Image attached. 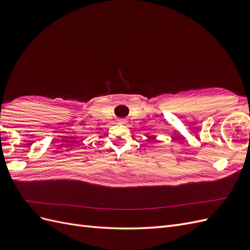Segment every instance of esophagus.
I'll return each instance as SVG.
<instances>
[{
  "label": "esophagus",
  "mask_w": 250,
  "mask_h": 250,
  "mask_svg": "<svg viewBox=\"0 0 250 250\" xmlns=\"http://www.w3.org/2000/svg\"><path fill=\"white\" fill-rule=\"evenodd\" d=\"M119 122H120V123H123V124H125V123L127 122V120H126V119H121V120H119Z\"/></svg>",
  "instance_id": "esophagus-1"
}]
</instances>
